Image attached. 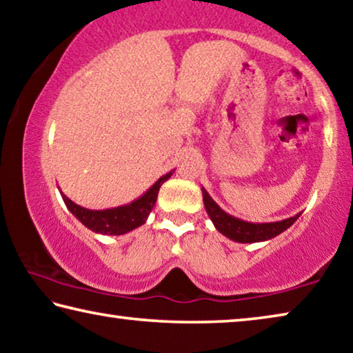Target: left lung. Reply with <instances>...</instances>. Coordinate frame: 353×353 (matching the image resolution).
Returning a JSON list of instances; mask_svg holds the SVG:
<instances>
[{
	"instance_id": "obj_1",
	"label": "left lung",
	"mask_w": 353,
	"mask_h": 353,
	"mask_svg": "<svg viewBox=\"0 0 353 353\" xmlns=\"http://www.w3.org/2000/svg\"><path fill=\"white\" fill-rule=\"evenodd\" d=\"M202 199H204L207 214L210 216L212 223L216 227V230L236 243H259L271 240V238L280 235L282 232L288 229V227H291L296 223V219L301 216V213H297L296 216L286 218L283 221H276V223L255 224L238 219L235 216H232V214L225 213L223 208L212 199V196L207 193L205 188H202Z\"/></svg>"
}]
</instances>
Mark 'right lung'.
I'll return each instance as SVG.
<instances>
[{
	"label": "right lung",
	"instance_id": "1",
	"mask_svg": "<svg viewBox=\"0 0 353 353\" xmlns=\"http://www.w3.org/2000/svg\"><path fill=\"white\" fill-rule=\"evenodd\" d=\"M172 171L166 172L165 176L160 177L159 181L155 182L145 194H141L139 199L132 201L130 204L105 208V210H90V208L74 204V202L68 199L62 191L61 194L68 210L73 213L87 229L103 235H123L146 223L149 213H151L155 205V201H157L160 187L171 177Z\"/></svg>",
	"mask_w": 353,
	"mask_h": 353
}]
</instances>
